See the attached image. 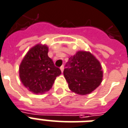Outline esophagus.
<instances>
[{"label": "esophagus", "instance_id": "1", "mask_svg": "<svg viewBox=\"0 0 128 128\" xmlns=\"http://www.w3.org/2000/svg\"><path fill=\"white\" fill-rule=\"evenodd\" d=\"M64 69V65H63V66H62L61 67H60V70H61V71H62V72H63Z\"/></svg>", "mask_w": 128, "mask_h": 128}]
</instances>
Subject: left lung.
I'll list each match as a JSON object with an SVG mask.
<instances>
[{
	"instance_id": "8db88e82",
	"label": "left lung",
	"mask_w": 128,
	"mask_h": 128,
	"mask_svg": "<svg viewBox=\"0 0 128 128\" xmlns=\"http://www.w3.org/2000/svg\"><path fill=\"white\" fill-rule=\"evenodd\" d=\"M64 75L68 87L78 94H89L102 81L103 71L100 62L90 52H78L66 62Z\"/></svg>"
}]
</instances>
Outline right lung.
Wrapping results in <instances>:
<instances>
[{"instance_id":"1","label":"right lung","mask_w":128,"mask_h":128,"mask_svg":"<svg viewBox=\"0 0 128 128\" xmlns=\"http://www.w3.org/2000/svg\"><path fill=\"white\" fill-rule=\"evenodd\" d=\"M48 48L38 44L23 58L19 67V76L23 85L36 94L48 91L56 77L61 74L59 68L48 55Z\"/></svg>"}]
</instances>
